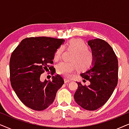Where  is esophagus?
Returning <instances> with one entry per match:
<instances>
[{
    "mask_svg": "<svg viewBox=\"0 0 129 129\" xmlns=\"http://www.w3.org/2000/svg\"><path fill=\"white\" fill-rule=\"evenodd\" d=\"M64 82L65 83H68V82H71V80H68L67 78H64Z\"/></svg>",
    "mask_w": 129,
    "mask_h": 129,
    "instance_id": "obj_1",
    "label": "esophagus"
}]
</instances>
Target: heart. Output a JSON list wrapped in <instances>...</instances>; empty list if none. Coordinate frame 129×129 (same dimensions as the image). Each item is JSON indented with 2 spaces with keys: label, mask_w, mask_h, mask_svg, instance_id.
Wrapping results in <instances>:
<instances>
[{
  "label": "heart",
  "mask_w": 129,
  "mask_h": 129,
  "mask_svg": "<svg viewBox=\"0 0 129 129\" xmlns=\"http://www.w3.org/2000/svg\"><path fill=\"white\" fill-rule=\"evenodd\" d=\"M63 47L67 50L73 51L70 58L71 62H61L56 67V72L66 77L78 69L80 71L90 70L94 63L93 53L88 49V45L81 39H72L67 43ZM63 48L59 47L54 54V59L56 61L61 58Z\"/></svg>",
  "instance_id": "heart-1"
}]
</instances>
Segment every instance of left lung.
<instances>
[{
  "label": "left lung",
  "instance_id": "obj_1",
  "mask_svg": "<svg viewBox=\"0 0 129 129\" xmlns=\"http://www.w3.org/2000/svg\"><path fill=\"white\" fill-rule=\"evenodd\" d=\"M94 56V67L81 74L90 84L83 85L77 82L78 87L74 97L79 106L87 110H95L112 95L118 82V60L112 48L102 39L88 41Z\"/></svg>",
  "mask_w": 129,
  "mask_h": 129
}]
</instances>
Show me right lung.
I'll return each mask as SVG.
<instances>
[{
  "mask_svg": "<svg viewBox=\"0 0 129 129\" xmlns=\"http://www.w3.org/2000/svg\"><path fill=\"white\" fill-rule=\"evenodd\" d=\"M64 40L51 37H30L22 40L12 53L10 81L19 99L27 107L42 111L54 102L57 91L64 83L59 75L52 81H41V75L52 70L55 51Z\"/></svg>",
  "mask_w": 129,
  "mask_h": 129,
  "instance_id": "1",
  "label": "right lung"
}]
</instances>
